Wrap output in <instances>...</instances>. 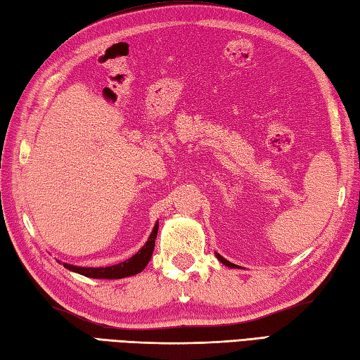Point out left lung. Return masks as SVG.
<instances>
[{
  "instance_id": "obj_1",
  "label": "left lung",
  "mask_w": 360,
  "mask_h": 360,
  "mask_svg": "<svg viewBox=\"0 0 360 360\" xmlns=\"http://www.w3.org/2000/svg\"><path fill=\"white\" fill-rule=\"evenodd\" d=\"M215 256H217V259H218V260H220V262H221L223 265H226V266H229V269H240V266H238V265H236V264H232V262H229V260H226V259H224L223 256H220V255H218V252H215Z\"/></svg>"
}]
</instances>
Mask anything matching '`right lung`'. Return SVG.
<instances>
[{"instance_id":"1","label":"right lung","mask_w":360,"mask_h":360,"mask_svg":"<svg viewBox=\"0 0 360 360\" xmlns=\"http://www.w3.org/2000/svg\"><path fill=\"white\" fill-rule=\"evenodd\" d=\"M158 229H159V221H156V224H154L153 232L150 234V237H148L146 243L132 257L126 259L124 262H120L117 265H110V266H96V269H94V266H77V265L65 264V262H63V266L70 271H75L77 274H82V276L94 278V279H122V278L134 276V274L145 270V266L151 260L154 243H156V237H158Z\"/></svg>"}]
</instances>
